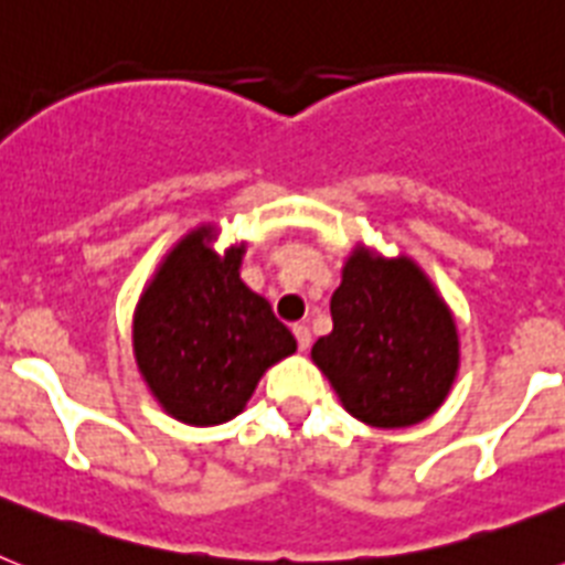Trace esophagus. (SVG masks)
Returning <instances> with one entry per match:
<instances>
[{
	"mask_svg": "<svg viewBox=\"0 0 565 565\" xmlns=\"http://www.w3.org/2000/svg\"><path fill=\"white\" fill-rule=\"evenodd\" d=\"M294 337H297L299 351H308L311 348V331L306 326H294Z\"/></svg>",
	"mask_w": 565,
	"mask_h": 565,
	"instance_id": "esophagus-1",
	"label": "esophagus"
}]
</instances>
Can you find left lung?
Listing matches in <instances>:
<instances>
[{
  "instance_id": "left-lung-1",
  "label": "left lung",
  "mask_w": 565,
  "mask_h": 565,
  "mask_svg": "<svg viewBox=\"0 0 565 565\" xmlns=\"http://www.w3.org/2000/svg\"><path fill=\"white\" fill-rule=\"evenodd\" d=\"M331 317L333 331L317 339L311 359L353 418L396 430L441 407L458 373V331L411 257L353 248Z\"/></svg>"
}]
</instances>
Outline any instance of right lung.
I'll list each match as a JSON object with an SVG mask.
<instances>
[{"instance_id": "add662e5", "label": "right lung", "mask_w": 565, "mask_h": 565, "mask_svg": "<svg viewBox=\"0 0 565 565\" xmlns=\"http://www.w3.org/2000/svg\"><path fill=\"white\" fill-rule=\"evenodd\" d=\"M201 226L163 257L132 322L138 371L163 411L212 427L243 413L259 376L297 351L268 299L239 279L246 246L212 252Z\"/></svg>"}]
</instances>
